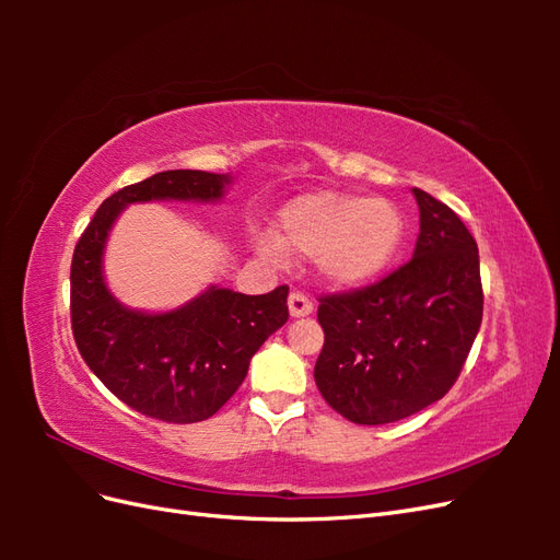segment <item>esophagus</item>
Returning a JSON list of instances; mask_svg holds the SVG:
<instances>
[{
	"label": "esophagus",
	"mask_w": 560,
	"mask_h": 560,
	"mask_svg": "<svg viewBox=\"0 0 560 560\" xmlns=\"http://www.w3.org/2000/svg\"><path fill=\"white\" fill-rule=\"evenodd\" d=\"M287 303H290V315L292 317H306V315L313 313V301L301 292H292L290 301H287Z\"/></svg>",
	"instance_id": "esophagus-1"
}]
</instances>
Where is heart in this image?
<instances>
[{"mask_svg":"<svg viewBox=\"0 0 560 560\" xmlns=\"http://www.w3.org/2000/svg\"><path fill=\"white\" fill-rule=\"evenodd\" d=\"M406 241L397 202L343 191H313L280 210L278 238L257 235L254 247L268 261L284 250L315 257L319 278L331 287H362L395 264Z\"/></svg>","mask_w":560,"mask_h":560,"instance_id":"heart-1","label":"heart"}]
</instances>
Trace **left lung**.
<instances>
[{"label":"left lung","mask_w":560,"mask_h":560,"mask_svg":"<svg viewBox=\"0 0 560 560\" xmlns=\"http://www.w3.org/2000/svg\"><path fill=\"white\" fill-rule=\"evenodd\" d=\"M413 259L381 282L319 299L325 346L315 383L336 413L385 425L442 399L481 327L479 247L442 200L413 189Z\"/></svg>","instance_id":"8db88e82"}]
</instances>
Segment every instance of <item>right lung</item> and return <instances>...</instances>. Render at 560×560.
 I'll return each mask as SVG.
<instances>
[{
	"label": "right lung",
	"mask_w": 560,
	"mask_h": 560,
	"mask_svg": "<svg viewBox=\"0 0 560 560\" xmlns=\"http://www.w3.org/2000/svg\"><path fill=\"white\" fill-rule=\"evenodd\" d=\"M231 175L165 171L124 186L97 208L72 257V331L83 362L130 409L163 422L214 416L247 376L252 354L278 331L290 311V287L247 296L210 287L167 313L124 306L105 282L109 231L124 208L147 200H200L224 196Z\"/></svg>",
	"instance_id": "1"
}]
</instances>
